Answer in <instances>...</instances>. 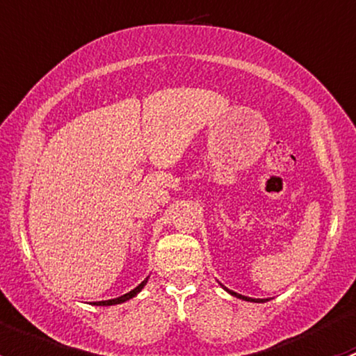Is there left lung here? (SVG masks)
<instances>
[{
  "label": "left lung",
  "mask_w": 356,
  "mask_h": 356,
  "mask_svg": "<svg viewBox=\"0 0 356 356\" xmlns=\"http://www.w3.org/2000/svg\"><path fill=\"white\" fill-rule=\"evenodd\" d=\"M225 291H227V293H231L232 296H236V298H239V300H246V301H254V303H264L265 300H254V298H248V296H243V294H238V293H234V291H231V289H227V288H224Z\"/></svg>",
  "instance_id": "obj_1"
}]
</instances>
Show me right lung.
Segmentation results:
<instances>
[{"label":"right lung","mask_w":356,"mask_h":356,"mask_svg":"<svg viewBox=\"0 0 356 356\" xmlns=\"http://www.w3.org/2000/svg\"><path fill=\"white\" fill-rule=\"evenodd\" d=\"M148 282V277L145 279V281L141 282V284L138 286V288H134L132 291H129V293H125L124 296H118V298H113V300H106V301H92V305H96V307H110V305H118V303H124V301L131 300V298H134L136 294L139 293L143 288H145V284Z\"/></svg>","instance_id":"add662e5"}]
</instances>
